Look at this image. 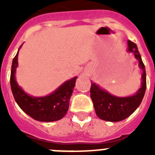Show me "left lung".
<instances>
[{"label": "left lung", "mask_w": 155, "mask_h": 155, "mask_svg": "<svg viewBox=\"0 0 155 155\" xmlns=\"http://www.w3.org/2000/svg\"><path fill=\"white\" fill-rule=\"evenodd\" d=\"M128 52L134 54L135 58L138 60V66L143 71L142 75V86L134 95L126 97H118L111 95L107 91L102 89L92 83L90 93L93 102L97 117L106 121L117 122L130 117L137 108L144 97L147 88V74L142 57L137 50V45L131 41H128Z\"/></svg>", "instance_id": "1"}]
</instances>
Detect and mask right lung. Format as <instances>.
Returning <instances> with one entry per match:
<instances>
[{"mask_svg": "<svg viewBox=\"0 0 155 155\" xmlns=\"http://www.w3.org/2000/svg\"><path fill=\"white\" fill-rule=\"evenodd\" d=\"M18 51L12 63L10 85L13 97L18 106L36 120L50 122L62 119L69 108V101L77 77L64 82L54 92L47 97H31L25 93L16 81L15 73L18 64Z\"/></svg>", "mask_w": 155, "mask_h": 155, "instance_id": "add662e5", "label": "right lung"}]
</instances>
